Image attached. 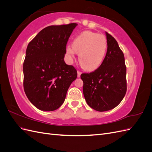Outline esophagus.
Returning <instances> with one entry per match:
<instances>
[{"label": "esophagus", "instance_id": "1", "mask_svg": "<svg viewBox=\"0 0 152 152\" xmlns=\"http://www.w3.org/2000/svg\"><path fill=\"white\" fill-rule=\"evenodd\" d=\"M77 77H80V76H81V72H80V71H77Z\"/></svg>", "mask_w": 152, "mask_h": 152}]
</instances>
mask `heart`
Here are the masks:
<instances>
[{
    "mask_svg": "<svg viewBox=\"0 0 152 152\" xmlns=\"http://www.w3.org/2000/svg\"><path fill=\"white\" fill-rule=\"evenodd\" d=\"M107 48V40L101 34L84 31L66 47V55L72 61L76 53H79V62L86 71H92L101 66L105 58Z\"/></svg>",
    "mask_w": 152,
    "mask_h": 152,
    "instance_id": "obj_1",
    "label": "heart"
}]
</instances>
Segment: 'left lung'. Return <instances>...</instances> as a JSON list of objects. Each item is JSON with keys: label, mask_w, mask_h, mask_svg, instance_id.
<instances>
[{"label": "left lung", "mask_w": 152, "mask_h": 152, "mask_svg": "<svg viewBox=\"0 0 152 152\" xmlns=\"http://www.w3.org/2000/svg\"><path fill=\"white\" fill-rule=\"evenodd\" d=\"M106 35L107 49L102 64L95 71L81 75L86 102L98 111L116 107L127 91L124 55L115 39L106 32Z\"/></svg>", "instance_id": "obj_1"}]
</instances>
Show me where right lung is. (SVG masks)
I'll return each mask as SVG.
<instances>
[{"instance_id":"1","label":"right lung","mask_w":152,"mask_h":152,"mask_svg":"<svg viewBox=\"0 0 152 152\" xmlns=\"http://www.w3.org/2000/svg\"><path fill=\"white\" fill-rule=\"evenodd\" d=\"M77 23L48 26L30 41L23 62L25 93L41 111L57 110L64 103L77 71L64 61L66 45Z\"/></svg>"}]
</instances>
